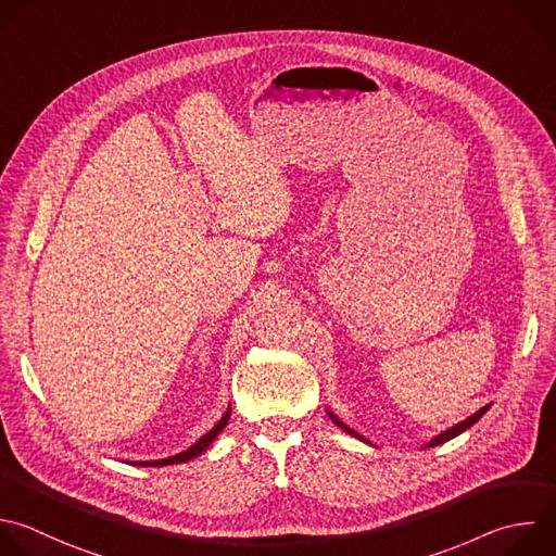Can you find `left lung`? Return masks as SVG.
Masks as SVG:
<instances>
[{
    "label": "left lung",
    "mask_w": 556,
    "mask_h": 556,
    "mask_svg": "<svg viewBox=\"0 0 556 556\" xmlns=\"http://www.w3.org/2000/svg\"><path fill=\"white\" fill-rule=\"evenodd\" d=\"M486 410H489V406H484V408H480V410H478V413H476V415H471V417H469V419H465V421H460V424H458V426H454V428H450V430H445V432H441V434H439V437H434V439H432V441H430V443H428V447H434V445H441V443H445V441H450V439H454V437H458V434H463V432H465V430H469V428H471V426H473V424H476V421H478V419H480V417H482V415H484V413H486ZM327 415H329V417H331V421H333V424H336V426H338V428H342V430H344V432H346V434H353V437H355V439H359V441H366V439H364V437H359V434H357V432H353V430H351V428H346V426H344V424H342V421H340V419H338V417H336V415H333V413H327ZM366 443H368V441H366Z\"/></svg>",
    "instance_id": "8db88e82"
}]
</instances>
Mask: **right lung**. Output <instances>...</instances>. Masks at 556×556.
<instances>
[{
	"mask_svg": "<svg viewBox=\"0 0 556 556\" xmlns=\"http://www.w3.org/2000/svg\"><path fill=\"white\" fill-rule=\"evenodd\" d=\"M229 417H231V408L225 413V417L205 434V437H201L190 450H185V452H180V454H176V456H169V458H163V460H139V463H132V465H141V467H163V465H176V463H188V460H192V458H197L199 454H203L207 447H210V443L225 430V426H227V421H229Z\"/></svg>",
	"mask_w": 556,
	"mask_h": 556,
	"instance_id": "obj_1",
	"label": "right lung"
}]
</instances>
